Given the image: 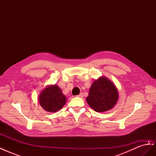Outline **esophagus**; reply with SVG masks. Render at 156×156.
Here are the masks:
<instances>
[{"label": "esophagus", "instance_id": "obj_1", "mask_svg": "<svg viewBox=\"0 0 156 156\" xmlns=\"http://www.w3.org/2000/svg\"><path fill=\"white\" fill-rule=\"evenodd\" d=\"M77 96L79 97V98H83V93H81L80 94H79V95H78Z\"/></svg>", "mask_w": 156, "mask_h": 156}]
</instances>
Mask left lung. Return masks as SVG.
Here are the masks:
<instances>
[{"mask_svg":"<svg viewBox=\"0 0 156 156\" xmlns=\"http://www.w3.org/2000/svg\"><path fill=\"white\" fill-rule=\"evenodd\" d=\"M119 91L115 84L106 77H100L90 88L87 102L94 111L98 112L109 111L119 100Z\"/></svg>","mask_w":156,"mask_h":156,"instance_id":"8db88e82","label":"left lung"}]
</instances>
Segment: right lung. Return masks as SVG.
<instances>
[{
    "instance_id": "add662e5",
    "label": "right lung",
    "mask_w": 156,
    "mask_h": 156,
    "mask_svg": "<svg viewBox=\"0 0 156 156\" xmlns=\"http://www.w3.org/2000/svg\"><path fill=\"white\" fill-rule=\"evenodd\" d=\"M41 107L48 112H55L63 107L66 102V97L56 84H50L44 88L38 96Z\"/></svg>"
}]
</instances>
